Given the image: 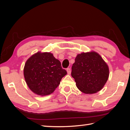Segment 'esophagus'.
Returning a JSON list of instances; mask_svg holds the SVG:
<instances>
[{
    "label": "esophagus",
    "instance_id": "esophagus-1",
    "mask_svg": "<svg viewBox=\"0 0 130 130\" xmlns=\"http://www.w3.org/2000/svg\"><path fill=\"white\" fill-rule=\"evenodd\" d=\"M67 73L68 74H70V73H71V70H70V68H67Z\"/></svg>",
    "mask_w": 130,
    "mask_h": 130
}]
</instances>
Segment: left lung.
<instances>
[{"instance_id":"1","label":"left lung","mask_w":130,"mask_h":130,"mask_svg":"<svg viewBox=\"0 0 130 130\" xmlns=\"http://www.w3.org/2000/svg\"><path fill=\"white\" fill-rule=\"evenodd\" d=\"M76 87L85 94H94L103 88L109 76L107 64L99 54L91 52L78 54L72 68Z\"/></svg>"}]
</instances>
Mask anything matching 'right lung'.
<instances>
[{
	"label": "right lung",
	"mask_w": 130,
	"mask_h": 130,
	"mask_svg": "<svg viewBox=\"0 0 130 130\" xmlns=\"http://www.w3.org/2000/svg\"><path fill=\"white\" fill-rule=\"evenodd\" d=\"M66 74L60 61L50 53L35 54L26 61L24 68V76L29 88L42 96L52 93Z\"/></svg>",
	"instance_id": "obj_1"
}]
</instances>
